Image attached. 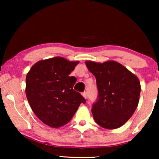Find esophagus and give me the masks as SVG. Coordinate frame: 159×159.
I'll return each mask as SVG.
<instances>
[{"label":"esophagus","mask_w":159,"mask_h":159,"mask_svg":"<svg viewBox=\"0 0 159 159\" xmlns=\"http://www.w3.org/2000/svg\"><path fill=\"white\" fill-rule=\"evenodd\" d=\"M82 96H83L84 98H87V93L86 92H83L82 93Z\"/></svg>","instance_id":"34e87169"}]
</instances>
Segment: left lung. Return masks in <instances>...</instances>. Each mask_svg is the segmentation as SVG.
Segmentation results:
<instances>
[{
    "mask_svg": "<svg viewBox=\"0 0 159 159\" xmlns=\"http://www.w3.org/2000/svg\"><path fill=\"white\" fill-rule=\"evenodd\" d=\"M85 64L96 79L98 98L91 109L94 120L105 129L120 127L138 107L141 89L138 78L113 61Z\"/></svg>",
    "mask_w": 159,
    "mask_h": 159,
    "instance_id": "obj_1",
    "label": "left lung"
}]
</instances>
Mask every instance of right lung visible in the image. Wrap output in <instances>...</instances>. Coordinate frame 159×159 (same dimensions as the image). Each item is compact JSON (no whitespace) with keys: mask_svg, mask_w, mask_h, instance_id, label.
Segmentation results:
<instances>
[{"mask_svg":"<svg viewBox=\"0 0 159 159\" xmlns=\"http://www.w3.org/2000/svg\"><path fill=\"white\" fill-rule=\"evenodd\" d=\"M79 61L61 57L40 61L26 77V95L38 118L51 127H60L72 119L84 98L73 89L76 77H70Z\"/></svg>","mask_w":159,"mask_h":159,"instance_id":"right-lung-1","label":"right lung"}]
</instances>
